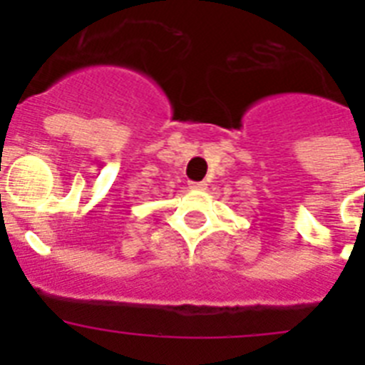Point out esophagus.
I'll use <instances>...</instances> for the list:
<instances>
[{"instance_id":"1","label":"esophagus","mask_w":365,"mask_h":365,"mask_svg":"<svg viewBox=\"0 0 365 365\" xmlns=\"http://www.w3.org/2000/svg\"><path fill=\"white\" fill-rule=\"evenodd\" d=\"M190 188H192V190H206V188H208V185H206L205 180H201V182H190Z\"/></svg>"}]
</instances>
